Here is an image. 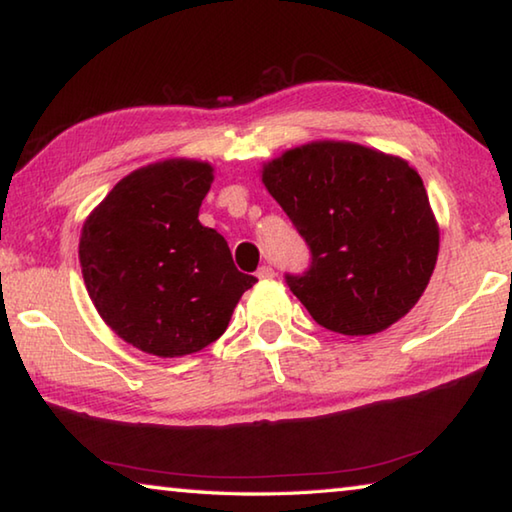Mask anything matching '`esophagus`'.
<instances>
[{"label":"esophagus","mask_w":512,"mask_h":512,"mask_svg":"<svg viewBox=\"0 0 512 512\" xmlns=\"http://www.w3.org/2000/svg\"><path fill=\"white\" fill-rule=\"evenodd\" d=\"M257 277L259 280H271V277H275V271L271 266H259V271H257Z\"/></svg>","instance_id":"34e87169"}]
</instances>
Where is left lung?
I'll use <instances>...</instances> for the list:
<instances>
[{"label": "left lung", "mask_w": 512, "mask_h": 512, "mask_svg": "<svg viewBox=\"0 0 512 512\" xmlns=\"http://www.w3.org/2000/svg\"><path fill=\"white\" fill-rule=\"evenodd\" d=\"M311 248L287 282L311 318L345 336H370L415 307L433 275L440 228L420 173L400 155L316 140L259 169Z\"/></svg>", "instance_id": "obj_1"}]
</instances>
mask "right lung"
<instances>
[{"label":"right lung","mask_w":512,"mask_h":512,"mask_svg":"<svg viewBox=\"0 0 512 512\" xmlns=\"http://www.w3.org/2000/svg\"><path fill=\"white\" fill-rule=\"evenodd\" d=\"M210 162L167 158L128 173L83 221L79 262L94 309L128 345L162 359L219 339L257 282L198 221Z\"/></svg>","instance_id":"add662e5"}]
</instances>
